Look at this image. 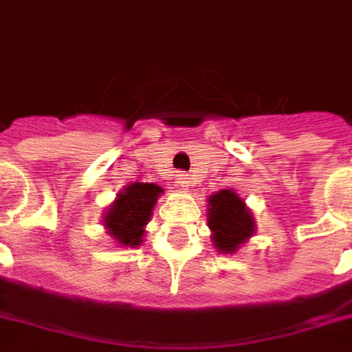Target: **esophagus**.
Returning <instances> with one entry per match:
<instances>
[{
    "label": "esophagus",
    "instance_id": "obj_1",
    "mask_svg": "<svg viewBox=\"0 0 352 352\" xmlns=\"http://www.w3.org/2000/svg\"><path fill=\"white\" fill-rule=\"evenodd\" d=\"M176 180H178V186L184 188V190H188V188L191 186V178L188 176V174H178V178H176Z\"/></svg>",
    "mask_w": 352,
    "mask_h": 352
}]
</instances>
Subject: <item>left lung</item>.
Here are the masks:
<instances>
[{
	"label": "left lung",
	"instance_id": "left-lung-1",
	"mask_svg": "<svg viewBox=\"0 0 352 352\" xmlns=\"http://www.w3.org/2000/svg\"><path fill=\"white\" fill-rule=\"evenodd\" d=\"M208 228L218 251L232 254L254 234V220L236 191L222 190L208 197Z\"/></svg>",
	"mask_w": 352,
	"mask_h": 352
}]
</instances>
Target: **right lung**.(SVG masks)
<instances>
[{
	"mask_svg": "<svg viewBox=\"0 0 352 352\" xmlns=\"http://www.w3.org/2000/svg\"><path fill=\"white\" fill-rule=\"evenodd\" d=\"M161 193L162 188L157 184L135 182L126 186L116 195L113 205H109L103 217V224L113 239L122 247L140 245L144 241L145 224L149 222L153 207Z\"/></svg>",
	"mask_w": 352,
	"mask_h": 352,
	"instance_id": "right-lung-1",
	"label": "right lung"
}]
</instances>
